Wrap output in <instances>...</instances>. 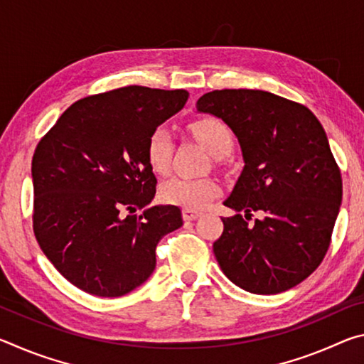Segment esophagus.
I'll return each instance as SVG.
<instances>
[{"instance_id": "1", "label": "esophagus", "mask_w": 364, "mask_h": 364, "mask_svg": "<svg viewBox=\"0 0 364 364\" xmlns=\"http://www.w3.org/2000/svg\"><path fill=\"white\" fill-rule=\"evenodd\" d=\"M181 213H183V218H184V220H188V221H191V220H196V218L199 217V215H200V212L193 210V208H183Z\"/></svg>"}]
</instances>
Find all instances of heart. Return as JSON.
<instances>
[{
  "instance_id": "obj_1",
  "label": "heart",
  "mask_w": 364,
  "mask_h": 364,
  "mask_svg": "<svg viewBox=\"0 0 364 364\" xmlns=\"http://www.w3.org/2000/svg\"><path fill=\"white\" fill-rule=\"evenodd\" d=\"M189 130L196 139L215 157L228 156L232 149V132L217 117H199L189 123ZM146 160L157 175L170 170L173 157V136L165 127H157L146 141ZM218 193V184L208 176L189 178L171 176L159 189V196L165 204L183 208H200Z\"/></svg>"
}]
</instances>
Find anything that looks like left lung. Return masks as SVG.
Returning <instances> with one entry per match:
<instances>
[{"mask_svg":"<svg viewBox=\"0 0 364 364\" xmlns=\"http://www.w3.org/2000/svg\"><path fill=\"white\" fill-rule=\"evenodd\" d=\"M241 143L244 170L223 202L213 254L226 278L252 294L300 284L329 249L342 202V175L321 123L304 104L262 90H215L197 101ZM246 218L258 213L249 224Z\"/></svg>","mask_w":364,"mask_h":364,"instance_id":"left-lung-1","label":"left lung"}]
</instances>
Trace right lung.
Here are the masks:
<instances>
[{
  "mask_svg": "<svg viewBox=\"0 0 364 364\" xmlns=\"http://www.w3.org/2000/svg\"><path fill=\"white\" fill-rule=\"evenodd\" d=\"M188 100L184 90L123 86L78 100L36 144L33 232L73 286L120 297L149 278L156 247L183 225L175 205H156L146 160L151 132Z\"/></svg>",
  "mask_w": 364,
  "mask_h": 364,
  "instance_id": "1",
  "label": "right lung"
}]
</instances>
